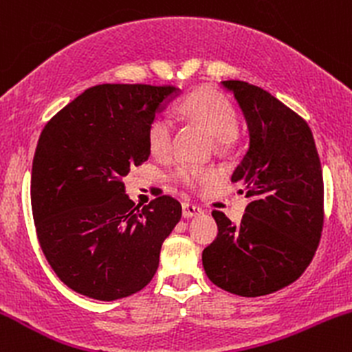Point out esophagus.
Listing matches in <instances>:
<instances>
[{
    "mask_svg": "<svg viewBox=\"0 0 352 352\" xmlns=\"http://www.w3.org/2000/svg\"><path fill=\"white\" fill-rule=\"evenodd\" d=\"M204 213V210H201L199 205H193V204H188V201H185V204H182V215L185 218H192V217H199Z\"/></svg>",
    "mask_w": 352,
    "mask_h": 352,
    "instance_id": "34e87169",
    "label": "esophagus"
}]
</instances>
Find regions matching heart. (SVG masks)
Masks as SVG:
<instances>
[{"mask_svg":"<svg viewBox=\"0 0 352 352\" xmlns=\"http://www.w3.org/2000/svg\"><path fill=\"white\" fill-rule=\"evenodd\" d=\"M179 111L192 122L204 127L210 135L215 137L220 148L228 147L235 137L238 120L232 102L221 92L212 87H200L188 94L179 104ZM172 122L168 117L157 116L148 125L147 142L152 155L159 159H167L172 153ZM182 187L188 190L207 188L217 184L220 172L213 167H200V165H180L173 173Z\"/></svg>","mask_w":352,"mask_h":352,"instance_id":"1","label":"heart"}]
</instances>
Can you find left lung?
Instances as JSON below:
<instances>
[{"label":"left lung","instance_id":"1","mask_svg":"<svg viewBox=\"0 0 352 352\" xmlns=\"http://www.w3.org/2000/svg\"><path fill=\"white\" fill-rule=\"evenodd\" d=\"M243 111L250 147L233 172L250 204L238 225L213 210L201 260L210 281L245 298L272 294L305 273L321 240L324 184L309 125L265 89L221 80Z\"/></svg>","mask_w":352,"mask_h":352}]
</instances>
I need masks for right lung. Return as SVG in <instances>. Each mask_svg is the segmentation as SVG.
<instances>
[{"mask_svg":"<svg viewBox=\"0 0 352 352\" xmlns=\"http://www.w3.org/2000/svg\"><path fill=\"white\" fill-rule=\"evenodd\" d=\"M175 91L89 87L44 125L31 172L36 235L47 263L76 293L100 301L131 296L159 268L182 205L160 195L137 207L122 180L151 155L148 125Z\"/></svg>","mask_w":352,"mask_h":352,"instance_id":"obj_1","label":"right lung"}]
</instances>
